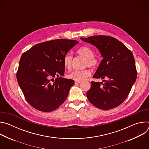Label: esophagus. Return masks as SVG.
<instances>
[{
	"label": "esophagus",
	"instance_id": "obj_1",
	"mask_svg": "<svg viewBox=\"0 0 149 149\" xmlns=\"http://www.w3.org/2000/svg\"><path fill=\"white\" fill-rule=\"evenodd\" d=\"M80 82H81V81H75V84H79V83H80Z\"/></svg>",
	"mask_w": 149,
	"mask_h": 149
}]
</instances>
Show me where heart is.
I'll list each match as a JSON object with an SVG mask.
<instances>
[{"instance_id": "1", "label": "heart", "mask_w": 149, "mask_h": 149, "mask_svg": "<svg viewBox=\"0 0 149 149\" xmlns=\"http://www.w3.org/2000/svg\"><path fill=\"white\" fill-rule=\"evenodd\" d=\"M77 54L85 58L84 61V67H89L91 68L97 67L100 63L99 58L94 55L95 52L93 48L88 46H83L77 50ZM73 56L70 53L66 54L63 58V64L65 68L70 70L72 65ZM91 75V72L88 69H83L79 70H74L67 75L68 79L74 81H81Z\"/></svg>"}]
</instances>
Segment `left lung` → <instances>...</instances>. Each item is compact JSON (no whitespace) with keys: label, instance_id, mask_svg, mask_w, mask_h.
Masks as SVG:
<instances>
[{"label":"left lung","instance_id":"1","mask_svg":"<svg viewBox=\"0 0 149 149\" xmlns=\"http://www.w3.org/2000/svg\"><path fill=\"white\" fill-rule=\"evenodd\" d=\"M81 39L96 47L104 57L93 77L104 79V83L91 82L87 93L89 101L101 110L117 107L128 97L137 78L133 53L111 36L96 35Z\"/></svg>","mask_w":149,"mask_h":149}]
</instances>
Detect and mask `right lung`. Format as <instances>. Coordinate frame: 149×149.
I'll use <instances>...</instances> for the list:
<instances>
[{
    "mask_svg": "<svg viewBox=\"0 0 149 149\" xmlns=\"http://www.w3.org/2000/svg\"><path fill=\"white\" fill-rule=\"evenodd\" d=\"M78 43L75 40L62 39L46 41L34 45L21 56L16 78L32 107L51 112L65 101L74 81L61 77L65 72L63 58Z\"/></svg>",
    "mask_w": 149,
    "mask_h": 149,
    "instance_id": "1",
    "label": "right lung"
}]
</instances>
